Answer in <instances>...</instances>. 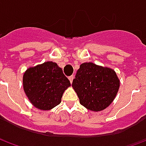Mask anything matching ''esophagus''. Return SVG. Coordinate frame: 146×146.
<instances>
[{"instance_id":"esophagus-1","label":"esophagus","mask_w":146,"mask_h":146,"mask_svg":"<svg viewBox=\"0 0 146 146\" xmlns=\"http://www.w3.org/2000/svg\"><path fill=\"white\" fill-rule=\"evenodd\" d=\"M68 78H69V80H70V83H71V84H72V82H73V76H69V77H68Z\"/></svg>"}]
</instances>
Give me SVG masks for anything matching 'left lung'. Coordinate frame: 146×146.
<instances>
[{
    "instance_id": "8db88e82",
    "label": "left lung",
    "mask_w": 146,
    "mask_h": 146,
    "mask_svg": "<svg viewBox=\"0 0 146 146\" xmlns=\"http://www.w3.org/2000/svg\"><path fill=\"white\" fill-rule=\"evenodd\" d=\"M72 87L83 106L98 112L106 109L116 98L119 80L111 68L84 62L76 71Z\"/></svg>"
}]
</instances>
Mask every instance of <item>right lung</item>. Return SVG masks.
<instances>
[{
    "label": "right lung",
    "instance_id": "1",
    "mask_svg": "<svg viewBox=\"0 0 146 146\" xmlns=\"http://www.w3.org/2000/svg\"><path fill=\"white\" fill-rule=\"evenodd\" d=\"M23 84L29 101L40 110H50L58 106L70 86L62 70L50 61L28 68L23 73Z\"/></svg>",
    "mask_w": 146,
    "mask_h": 146
}]
</instances>
